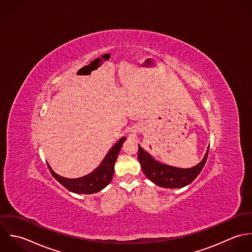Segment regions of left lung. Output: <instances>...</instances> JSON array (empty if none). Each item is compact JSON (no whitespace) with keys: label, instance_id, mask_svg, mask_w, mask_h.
Masks as SVG:
<instances>
[{"label":"left lung","instance_id":"1","mask_svg":"<svg viewBox=\"0 0 252 252\" xmlns=\"http://www.w3.org/2000/svg\"><path fill=\"white\" fill-rule=\"evenodd\" d=\"M208 150L205 153L202 160L191 168H179L163 164L156 160L149 153L143 150L138 145V159L144 174L153 183L163 188H182L192 183L200 174L203 168Z\"/></svg>","mask_w":252,"mask_h":252}]
</instances>
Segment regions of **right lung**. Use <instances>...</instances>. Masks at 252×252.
<instances>
[{"label":"right lung","instance_id":"1","mask_svg":"<svg viewBox=\"0 0 252 252\" xmlns=\"http://www.w3.org/2000/svg\"><path fill=\"white\" fill-rule=\"evenodd\" d=\"M126 137H122L106 155L100 164L92 173L80 178H65L56 174L48 164L51 175L66 189L76 194H94L104 189L112 180L114 175V165L118 155L122 149Z\"/></svg>","mask_w":252,"mask_h":252}]
</instances>
